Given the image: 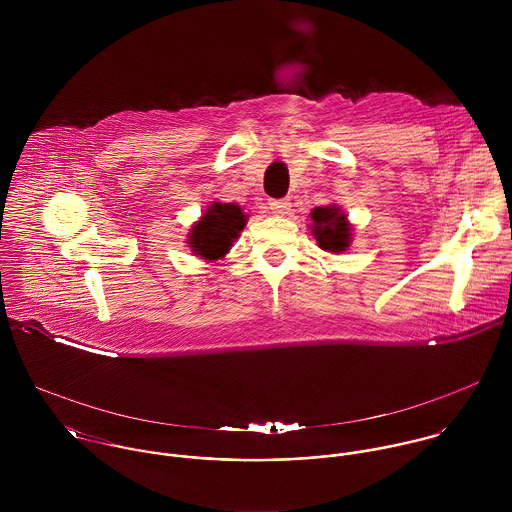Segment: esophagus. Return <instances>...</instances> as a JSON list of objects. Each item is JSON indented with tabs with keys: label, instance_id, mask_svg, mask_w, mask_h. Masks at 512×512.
<instances>
[{
	"label": "esophagus",
	"instance_id": "obj_1",
	"mask_svg": "<svg viewBox=\"0 0 512 512\" xmlns=\"http://www.w3.org/2000/svg\"><path fill=\"white\" fill-rule=\"evenodd\" d=\"M290 207H292V203H290L288 199H280V201H270V211H272L274 215H278V217H284V215H288Z\"/></svg>",
	"mask_w": 512,
	"mask_h": 512
}]
</instances>
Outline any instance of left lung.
<instances>
[{
    "instance_id": "8db88e82",
    "label": "left lung",
    "mask_w": 512,
    "mask_h": 512,
    "mask_svg": "<svg viewBox=\"0 0 512 512\" xmlns=\"http://www.w3.org/2000/svg\"><path fill=\"white\" fill-rule=\"evenodd\" d=\"M311 236L317 246L329 254H343L353 242V224L339 205L315 207L311 213Z\"/></svg>"
}]
</instances>
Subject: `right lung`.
<instances>
[{
  "label": "right lung",
  "mask_w": 512,
  "mask_h": 512,
  "mask_svg": "<svg viewBox=\"0 0 512 512\" xmlns=\"http://www.w3.org/2000/svg\"><path fill=\"white\" fill-rule=\"evenodd\" d=\"M248 215L236 203H213L189 228L187 246L203 260L215 262L228 254L232 242L246 226Z\"/></svg>",
  "instance_id": "right-lung-1"
}]
</instances>
